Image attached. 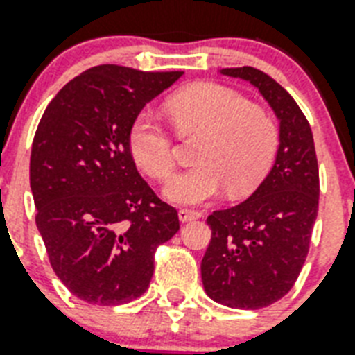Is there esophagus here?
<instances>
[{
    "label": "esophagus",
    "mask_w": 355,
    "mask_h": 355,
    "mask_svg": "<svg viewBox=\"0 0 355 355\" xmlns=\"http://www.w3.org/2000/svg\"><path fill=\"white\" fill-rule=\"evenodd\" d=\"M202 214L196 212V210H186V208L178 210V220L182 221V223H186V221H191V220H199Z\"/></svg>",
    "instance_id": "34e87169"
}]
</instances>
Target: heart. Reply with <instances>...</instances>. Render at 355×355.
Returning <instances> with one entry per match:
<instances>
[{
    "mask_svg": "<svg viewBox=\"0 0 355 355\" xmlns=\"http://www.w3.org/2000/svg\"><path fill=\"white\" fill-rule=\"evenodd\" d=\"M180 134L202 132L197 166L167 182L164 197L175 205H201L227 188L229 196H248L274 164L279 132L272 115L234 89L201 81L180 89L166 102ZM128 147L137 167L166 180L175 169L173 137L154 113L141 112L128 132Z\"/></svg>",
    "mask_w": 355,
    "mask_h": 355,
    "instance_id": "1",
    "label": "heart"
}]
</instances>
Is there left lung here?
Here are the masks:
<instances>
[{
  "mask_svg": "<svg viewBox=\"0 0 355 355\" xmlns=\"http://www.w3.org/2000/svg\"><path fill=\"white\" fill-rule=\"evenodd\" d=\"M220 72L259 89L279 119V148L250 199L208 216L202 286L221 305L261 309L291 291L309 253L320 196L315 141L300 105L274 78L253 67Z\"/></svg>",
  "mask_w": 355,
  "mask_h": 355,
  "instance_id": "obj_1",
  "label": "left lung"
}]
</instances>
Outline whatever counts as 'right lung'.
<instances>
[{
    "label": "right lung",
    "mask_w": 355,
    "mask_h": 355,
    "mask_svg": "<svg viewBox=\"0 0 355 355\" xmlns=\"http://www.w3.org/2000/svg\"><path fill=\"white\" fill-rule=\"evenodd\" d=\"M184 72L100 64L64 85L35 132L29 184L37 229L61 283L94 305L139 297L178 214L137 173L128 132Z\"/></svg>",
    "instance_id": "1"
}]
</instances>
